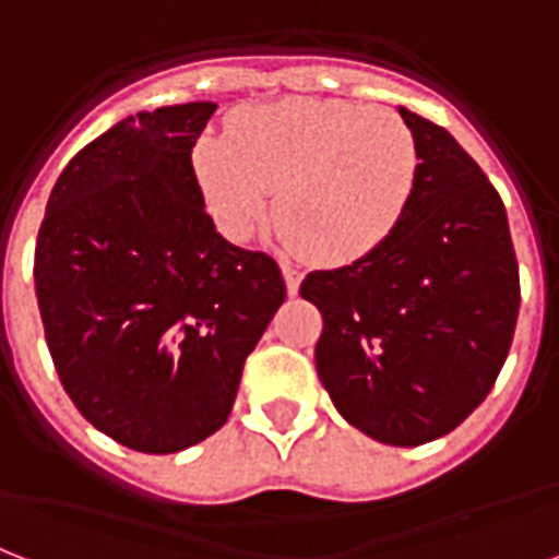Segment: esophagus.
<instances>
[{
	"instance_id": "1",
	"label": "esophagus",
	"mask_w": 559,
	"mask_h": 559,
	"mask_svg": "<svg viewBox=\"0 0 559 559\" xmlns=\"http://www.w3.org/2000/svg\"><path fill=\"white\" fill-rule=\"evenodd\" d=\"M280 267H283V276H285V285H288V294H297V288H300V280H302L300 265H294V262L283 259V262H280Z\"/></svg>"
}]
</instances>
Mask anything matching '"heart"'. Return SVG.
<instances>
[{
	"instance_id": "1",
	"label": "heart",
	"mask_w": 559,
	"mask_h": 559,
	"mask_svg": "<svg viewBox=\"0 0 559 559\" xmlns=\"http://www.w3.org/2000/svg\"><path fill=\"white\" fill-rule=\"evenodd\" d=\"M203 201L230 236H250L276 192V224L294 248L347 262L382 245L419 180L414 133L391 110L288 98L241 116L230 140L203 136L192 154Z\"/></svg>"
}]
</instances>
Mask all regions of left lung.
Here are the masks:
<instances>
[{
    "label": "left lung",
    "mask_w": 559,
    "mask_h": 559,
    "mask_svg": "<svg viewBox=\"0 0 559 559\" xmlns=\"http://www.w3.org/2000/svg\"><path fill=\"white\" fill-rule=\"evenodd\" d=\"M419 148L414 201L356 262L311 271L323 314L314 365L349 426L379 443L449 435L499 379L519 318L508 212L478 163L440 124L400 107Z\"/></svg>",
    "instance_id": "obj_1"
}]
</instances>
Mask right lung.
<instances>
[{
  "label": "right lung",
  "instance_id": "obj_1",
  "mask_svg": "<svg viewBox=\"0 0 559 559\" xmlns=\"http://www.w3.org/2000/svg\"><path fill=\"white\" fill-rule=\"evenodd\" d=\"M212 102L114 124L69 159L34 250L63 391L116 443L171 455L230 417L241 370L285 300L267 253L203 210L192 148Z\"/></svg>",
  "mask_w": 559,
  "mask_h": 559
}]
</instances>
